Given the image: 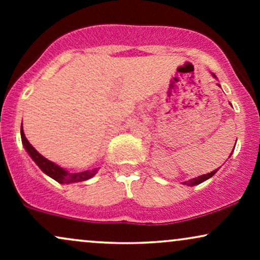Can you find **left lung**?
<instances>
[{
    "instance_id": "1",
    "label": "left lung",
    "mask_w": 260,
    "mask_h": 260,
    "mask_svg": "<svg viewBox=\"0 0 260 260\" xmlns=\"http://www.w3.org/2000/svg\"><path fill=\"white\" fill-rule=\"evenodd\" d=\"M214 77H215V76H214ZM217 170H219V169L214 170V171L209 172V174H207V175H202V176H198V177H197V178H192V180H189V181H186V182H183V184H187V186H196V184H199V183H202V182H204L205 180H208V178H210L211 176H214V175H215Z\"/></svg>"
}]
</instances>
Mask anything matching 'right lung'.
<instances>
[{
    "instance_id": "right-lung-1",
    "label": "right lung",
    "mask_w": 260,
    "mask_h": 260,
    "mask_svg": "<svg viewBox=\"0 0 260 260\" xmlns=\"http://www.w3.org/2000/svg\"><path fill=\"white\" fill-rule=\"evenodd\" d=\"M20 137H22V143L24 145L25 150L28 151V154L30 155L31 159L35 161V164L41 169V171L44 174L53 178L55 181H57L58 183H74V182H82L85 180H89L92 176L96 174V169L91 170V171H84V172H68L67 170L59 168L56 164L51 162L50 160L45 159L43 155H40L35 150L34 147L28 142V139L25 138L24 132H23V127H20Z\"/></svg>"
}]
</instances>
